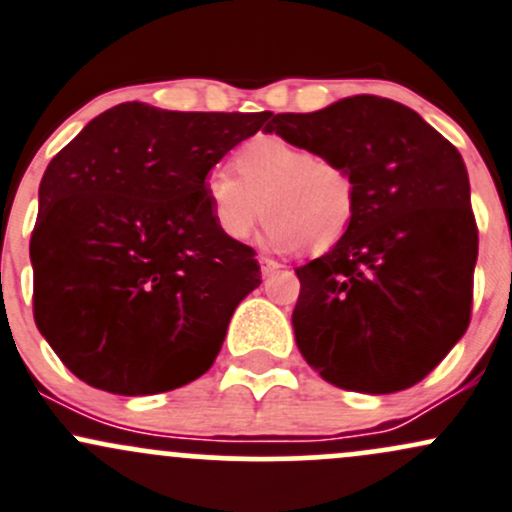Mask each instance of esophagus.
Here are the masks:
<instances>
[{
	"label": "esophagus",
	"mask_w": 512,
	"mask_h": 512,
	"mask_svg": "<svg viewBox=\"0 0 512 512\" xmlns=\"http://www.w3.org/2000/svg\"><path fill=\"white\" fill-rule=\"evenodd\" d=\"M260 267H262V274H265V277H269V274L272 272H277L279 267V262L277 260H272V257H260Z\"/></svg>",
	"instance_id": "obj_1"
}]
</instances>
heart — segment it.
I'll use <instances>...</instances> for the list:
<instances>
[{
    "mask_svg": "<svg viewBox=\"0 0 512 512\" xmlns=\"http://www.w3.org/2000/svg\"><path fill=\"white\" fill-rule=\"evenodd\" d=\"M233 170L213 172L206 182L213 223L230 240L250 238L267 213L272 247L328 252L355 223L357 177L338 157L282 136H257L235 153Z\"/></svg>",
    "mask_w": 512,
    "mask_h": 512,
    "instance_id": "obj_1",
    "label": "heart"
}]
</instances>
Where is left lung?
<instances>
[{"mask_svg":"<svg viewBox=\"0 0 512 512\" xmlns=\"http://www.w3.org/2000/svg\"><path fill=\"white\" fill-rule=\"evenodd\" d=\"M352 167L350 233L296 267L303 359L347 391L393 393L428 376L469 328L479 228L459 150L398 101L357 94L267 126Z\"/></svg>","mask_w":512,"mask_h":512,"instance_id":"obj_1","label":"left lung"}]
</instances>
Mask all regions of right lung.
<instances>
[{"instance_id": "right-lung-1", "label": "right lung", "mask_w": 512, "mask_h": 512, "mask_svg": "<svg viewBox=\"0 0 512 512\" xmlns=\"http://www.w3.org/2000/svg\"><path fill=\"white\" fill-rule=\"evenodd\" d=\"M269 111H165L126 101L50 160L31 233L33 318L94 389L150 396L209 372L255 250L216 228L206 174Z\"/></svg>"}]
</instances>
